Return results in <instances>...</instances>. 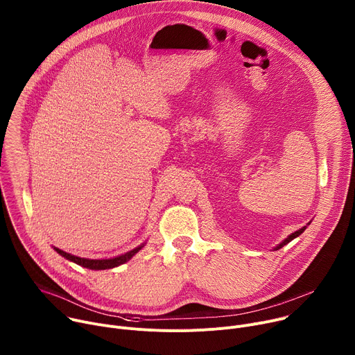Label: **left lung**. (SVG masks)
Instances as JSON below:
<instances>
[{
    "instance_id": "8db88e82",
    "label": "left lung",
    "mask_w": 355,
    "mask_h": 355,
    "mask_svg": "<svg viewBox=\"0 0 355 355\" xmlns=\"http://www.w3.org/2000/svg\"><path fill=\"white\" fill-rule=\"evenodd\" d=\"M305 229H306V226H303L302 229H299V230L293 232V233H292V234H289V236H288V237H286V239H285L282 243H279V244H278V245H277L274 250H279V248H282L285 244H288L289 241H292V240H293V239H296L299 234H302L303 232H305Z\"/></svg>"
}]
</instances>
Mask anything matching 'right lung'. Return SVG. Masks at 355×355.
<instances>
[{
  "mask_svg": "<svg viewBox=\"0 0 355 355\" xmlns=\"http://www.w3.org/2000/svg\"><path fill=\"white\" fill-rule=\"evenodd\" d=\"M143 247H144V243L140 244V245H137L136 248H133V250L125 252V254H122V256H118V257H114V259H105V260L81 259V257L69 254V252H66V251H63V250H60V248H58V247H55V250L59 252L60 256H63L66 260L73 261V263H76V264H78V266H81V267H84V268H88V270H110V268H115V267L122 266V264H125L126 261H129V260L136 254V252H137L139 250H141Z\"/></svg>",
  "mask_w": 355,
  "mask_h": 355,
  "instance_id": "add662e5",
  "label": "right lung"
}]
</instances>
